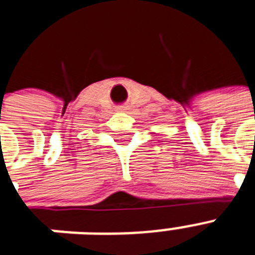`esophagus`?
I'll return each instance as SVG.
<instances>
[{"instance_id":"obj_1","label":"esophagus","mask_w":255,"mask_h":255,"mask_svg":"<svg viewBox=\"0 0 255 255\" xmlns=\"http://www.w3.org/2000/svg\"><path fill=\"white\" fill-rule=\"evenodd\" d=\"M130 108L129 106H120V108H118V110H121V112H126V110H129Z\"/></svg>"}]
</instances>
